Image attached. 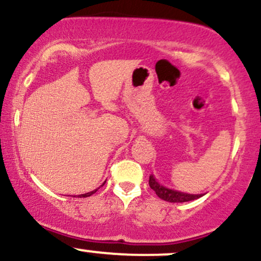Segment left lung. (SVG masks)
<instances>
[{
    "mask_svg": "<svg viewBox=\"0 0 261 261\" xmlns=\"http://www.w3.org/2000/svg\"><path fill=\"white\" fill-rule=\"evenodd\" d=\"M148 184L151 189H153L154 193L157 194L158 197H161L162 200L168 202H185V201H191V200L199 199L201 195H193V194H187L181 193V191L173 190V189H168L163 185H161L160 182L154 179L153 175H149Z\"/></svg>",
    "mask_w": 261,
    "mask_h": 261,
    "instance_id": "1",
    "label": "left lung"
}]
</instances>
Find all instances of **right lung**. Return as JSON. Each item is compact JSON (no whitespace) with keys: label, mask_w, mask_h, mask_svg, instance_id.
I'll return each instance as SVG.
<instances>
[{"label":"right lung","mask_w":261,"mask_h":261,"mask_svg":"<svg viewBox=\"0 0 261 261\" xmlns=\"http://www.w3.org/2000/svg\"><path fill=\"white\" fill-rule=\"evenodd\" d=\"M98 189H95V190H93V191H91V193H87V194H82V195H80V197H87V196H91L92 194H94L95 191H97Z\"/></svg>","instance_id":"1"}]
</instances>
